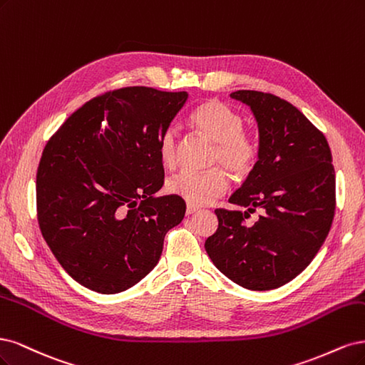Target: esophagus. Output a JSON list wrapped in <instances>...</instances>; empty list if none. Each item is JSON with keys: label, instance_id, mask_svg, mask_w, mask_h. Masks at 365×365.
<instances>
[{"label": "esophagus", "instance_id": "1", "mask_svg": "<svg viewBox=\"0 0 365 365\" xmlns=\"http://www.w3.org/2000/svg\"><path fill=\"white\" fill-rule=\"evenodd\" d=\"M198 210V207L197 206H192V205H186V215H192V214H195Z\"/></svg>", "mask_w": 365, "mask_h": 365}]
</instances>
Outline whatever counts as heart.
Segmentation results:
<instances>
[{
    "instance_id": "1",
    "label": "heart",
    "mask_w": 365,
    "mask_h": 365,
    "mask_svg": "<svg viewBox=\"0 0 365 365\" xmlns=\"http://www.w3.org/2000/svg\"><path fill=\"white\" fill-rule=\"evenodd\" d=\"M190 123L198 133L214 140L209 165L217 167L202 173L180 171L168 180L167 190L183 198L187 205L202 206L225 194L227 170L235 180L245 179L253 171L259 158V145L255 136L242 128V116L217 98L200 103L191 112ZM178 153V133L173 127H168L158 140V155L162 165L174 168Z\"/></svg>"
}]
</instances>
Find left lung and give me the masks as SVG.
<instances>
[{
    "mask_svg": "<svg viewBox=\"0 0 365 365\" xmlns=\"http://www.w3.org/2000/svg\"><path fill=\"white\" fill-rule=\"evenodd\" d=\"M250 106L259 128V159L205 242L210 259L235 284L265 291L288 284L323 245L335 215V170L324 135L274 93H230ZM256 210L258 220L247 223Z\"/></svg>",
    "mask_w": 365,
    "mask_h": 365,
    "instance_id": "obj_1",
    "label": "left lung"
}]
</instances>
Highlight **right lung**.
Segmentation results:
<instances>
[{"label": "right lung", "instance_id": "1", "mask_svg": "<svg viewBox=\"0 0 365 365\" xmlns=\"http://www.w3.org/2000/svg\"><path fill=\"white\" fill-rule=\"evenodd\" d=\"M186 100L185 91H106L46 143L36 173L39 229L80 285L101 294L136 285L183 220V198L153 194L163 185L159 136Z\"/></svg>", "mask_w": 365, "mask_h": 365}]
</instances>
